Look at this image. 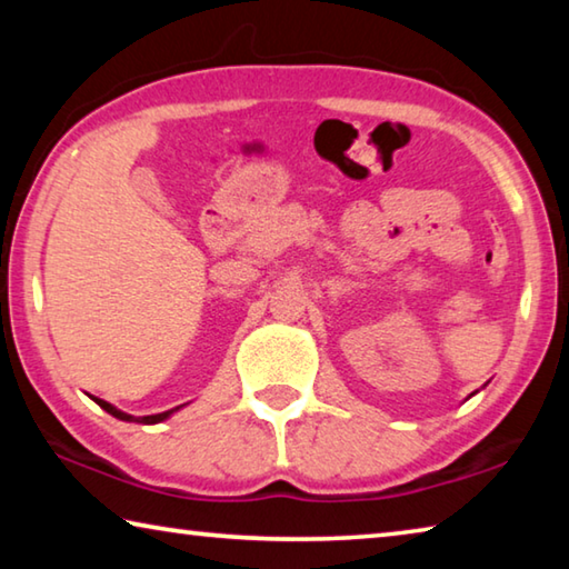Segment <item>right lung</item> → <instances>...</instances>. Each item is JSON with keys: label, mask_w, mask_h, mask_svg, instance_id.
<instances>
[{"label": "right lung", "mask_w": 569, "mask_h": 569, "mask_svg": "<svg viewBox=\"0 0 569 569\" xmlns=\"http://www.w3.org/2000/svg\"><path fill=\"white\" fill-rule=\"evenodd\" d=\"M100 403V407L108 411V413H112V417H118V419H122V421H142V423H158V421H162V419H168L170 413H172V409L170 411H162V413H152V417H142V419H132L130 413H122V411H118L114 407H110L108 401H102V399H94Z\"/></svg>", "instance_id": "obj_1"}]
</instances>
